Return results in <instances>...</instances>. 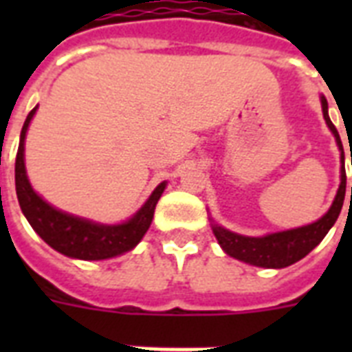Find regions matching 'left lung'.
<instances>
[{
	"label": "left lung",
	"mask_w": 352,
	"mask_h": 352,
	"mask_svg": "<svg viewBox=\"0 0 352 352\" xmlns=\"http://www.w3.org/2000/svg\"><path fill=\"white\" fill-rule=\"evenodd\" d=\"M322 107L323 118L327 122V126L331 127V131L334 133L336 142H338L340 149H342V162H344V146H342V140H340L338 129L334 127V124L329 118L327 100L325 98H322ZM345 181H347V177H345V168L342 166V184H340L333 206H331L327 214L323 215L322 219H318L312 225L294 228V230L278 232V234L265 235V237H246V235L234 234L230 230H225L223 226L214 225L215 237L219 241V245L223 246V250L228 256L239 259V261L250 263V265L265 268L289 267L292 263L300 261L301 257H305L312 248H316L322 243L323 237L327 235V232L331 230V226L336 223L340 212H342V206H344Z\"/></svg>",
	"instance_id": "left-lung-1"
}]
</instances>
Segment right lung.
<instances>
[{
    "label": "right lung",
    "instance_id": "right-lung-1",
    "mask_svg": "<svg viewBox=\"0 0 352 352\" xmlns=\"http://www.w3.org/2000/svg\"><path fill=\"white\" fill-rule=\"evenodd\" d=\"M36 113V107L27 115V120L19 137L18 153H16V195L19 206L25 214L34 232L63 256L95 261V259H107L131 250L138 241L148 232L151 219H153L155 206L164 192L166 182H160L155 188L151 197L146 201L142 208L133 215L124 225H96L91 221L80 219L74 215L63 214L60 210L47 204L38 193L30 188L27 171L23 162V142L25 133L30 124V118Z\"/></svg>",
    "mask_w": 352,
    "mask_h": 352
}]
</instances>
